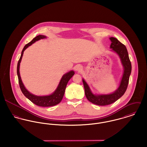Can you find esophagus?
<instances>
[{"instance_id":"esophagus-1","label":"esophagus","mask_w":147,"mask_h":147,"mask_svg":"<svg viewBox=\"0 0 147 147\" xmlns=\"http://www.w3.org/2000/svg\"><path fill=\"white\" fill-rule=\"evenodd\" d=\"M75 69L76 71H80L82 70V67L80 65H77L75 66Z\"/></svg>"}]
</instances>
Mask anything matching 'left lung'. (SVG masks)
Listing matches in <instances>:
<instances>
[{
  "instance_id": "obj_1",
  "label": "left lung",
  "mask_w": 147,
  "mask_h": 147,
  "mask_svg": "<svg viewBox=\"0 0 147 147\" xmlns=\"http://www.w3.org/2000/svg\"><path fill=\"white\" fill-rule=\"evenodd\" d=\"M109 39L111 42L110 46L111 51L118 55L123 68V72L119 86L114 92L109 94H94L89 85L83 79L86 98L90 102L100 106L110 105L115 102L125 94L131 72V63L126 46L114 37H110Z\"/></svg>"
}]
</instances>
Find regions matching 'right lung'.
I'll use <instances>...</instances> for the list:
<instances>
[{"label": "right lung", "instance_id": "obj_1", "mask_svg": "<svg viewBox=\"0 0 147 147\" xmlns=\"http://www.w3.org/2000/svg\"><path fill=\"white\" fill-rule=\"evenodd\" d=\"M46 38L47 37L45 36L39 35L36 37L35 38H34L29 43L26 44L22 50L21 57L18 63V67H17V74H18L19 83V85L21 89V92H22L24 95L27 98H28L30 101H32L33 104L38 105L39 106H42V107H49V106H55L61 102L65 92L67 84L68 83V81L70 80V79L75 74V72L73 70H71L65 73V74H64L56 89L54 90V92H53V93H52L49 95L37 96L32 94L26 89V88H25V86H24V85L22 82L20 74V65L21 59L23 56L24 51L29 46H31L34 42L38 41L42 39Z\"/></svg>", "mask_w": 147, "mask_h": 147}]
</instances>
